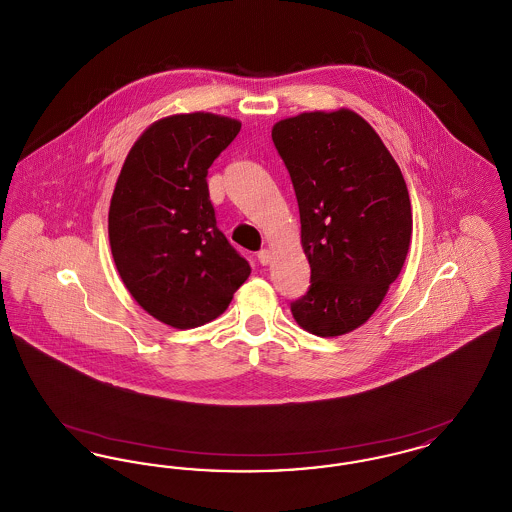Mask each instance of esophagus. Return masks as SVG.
I'll return each mask as SVG.
<instances>
[{
	"mask_svg": "<svg viewBox=\"0 0 512 512\" xmlns=\"http://www.w3.org/2000/svg\"><path fill=\"white\" fill-rule=\"evenodd\" d=\"M257 261H259L261 265H268V263H270V249H261V251L257 253Z\"/></svg>",
	"mask_w": 512,
	"mask_h": 512,
	"instance_id": "obj_1",
	"label": "esophagus"
}]
</instances>
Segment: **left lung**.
Returning <instances> with one entry per match:
<instances>
[{
	"label": "left lung",
	"mask_w": 512,
	"mask_h": 512,
	"mask_svg": "<svg viewBox=\"0 0 512 512\" xmlns=\"http://www.w3.org/2000/svg\"><path fill=\"white\" fill-rule=\"evenodd\" d=\"M272 142L292 178L311 265L293 318L320 338L343 336L372 317L407 259L405 178L374 128L349 109L278 121Z\"/></svg>",
	"instance_id": "1"
}]
</instances>
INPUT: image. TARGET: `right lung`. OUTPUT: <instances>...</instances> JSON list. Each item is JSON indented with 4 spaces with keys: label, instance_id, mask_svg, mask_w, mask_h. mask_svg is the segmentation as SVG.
Returning <instances> with one entry per match:
<instances>
[{
    "label": "right lung",
    "instance_id": "add662e5",
    "mask_svg": "<svg viewBox=\"0 0 512 512\" xmlns=\"http://www.w3.org/2000/svg\"><path fill=\"white\" fill-rule=\"evenodd\" d=\"M242 122L184 113L153 122L128 151L109 207L126 290L149 315L188 330L222 315L251 274L217 228L207 171Z\"/></svg>",
    "mask_w": 512,
    "mask_h": 512
}]
</instances>
